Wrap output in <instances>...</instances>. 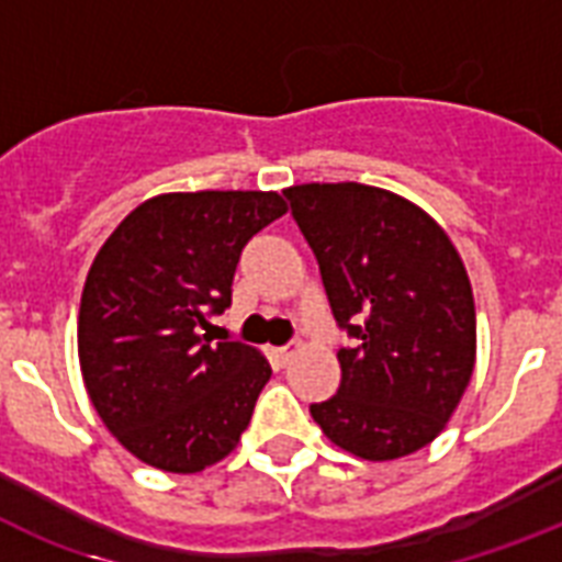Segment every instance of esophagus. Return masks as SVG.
<instances>
[{
	"instance_id": "esophagus-1",
	"label": "esophagus",
	"mask_w": 562,
	"mask_h": 562,
	"mask_svg": "<svg viewBox=\"0 0 562 562\" xmlns=\"http://www.w3.org/2000/svg\"><path fill=\"white\" fill-rule=\"evenodd\" d=\"M297 352H300L297 344H289V347H277V350H271V356H273V361H277V364H289V361L294 359Z\"/></svg>"
}]
</instances>
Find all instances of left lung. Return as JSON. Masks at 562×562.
<instances>
[{"mask_svg":"<svg viewBox=\"0 0 562 562\" xmlns=\"http://www.w3.org/2000/svg\"><path fill=\"white\" fill-rule=\"evenodd\" d=\"M324 277L335 321L356 338L338 350L341 384L312 417L361 461L428 446L475 368V300L446 229L417 203L364 183L282 189Z\"/></svg>","mask_w":562,"mask_h":562,"instance_id":"obj_1","label":"left lung"}]
</instances>
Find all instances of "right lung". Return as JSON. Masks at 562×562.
Here are the masks:
<instances>
[{"label":"right lung","instance_id":"add662e5","mask_svg":"<svg viewBox=\"0 0 562 562\" xmlns=\"http://www.w3.org/2000/svg\"><path fill=\"white\" fill-rule=\"evenodd\" d=\"M277 192H166L131 210L95 254L78 308V361L108 431L154 470L224 461L271 364L247 344H210L238 254L285 215Z\"/></svg>","mask_w":562,"mask_h":562}]
</instances>
